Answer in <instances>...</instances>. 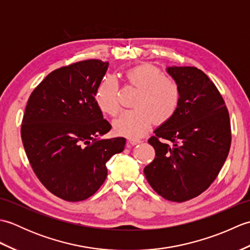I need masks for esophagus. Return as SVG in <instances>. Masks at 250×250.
<instances>
[{"mask_svg":"<svg viewBox=\"0 0 250 250\" xmlns=\"http://www.w3.org/2000/svg\"><path fill=\"white\" fill-rule=\"evenodd\" d=\"M142 143V141L140 139H129V144L130 145H136Z\"/></svg>","mask_w":250,"mask_h":250,"instance_id":"esophagus-1","label":"esophagus"}]
</instances>
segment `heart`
<instances>
[{
    "label": "heart",
    "mask_w": 250,
    "mask_h": 250,
    "mask_svg": "<svg viewBox=\"0 0 250 250\" xmlns=\"http://www.w3.org/2000/svg\"><path fill=\"white\" fill-rule=\"evenodd\" d=\"M125 76L131 84L140 89L134 103L136 108L124 111L114 121V130L121 135L140 137L150 129L153 119L163 124L175 115L180 102V90L176 82L150 64L132 67ZM118 90L114 77H105L100 82L94 101L102 113L109 116L118 113Z\"/></svg>",
    "instance_id": "obj_1"
}]
</instances>
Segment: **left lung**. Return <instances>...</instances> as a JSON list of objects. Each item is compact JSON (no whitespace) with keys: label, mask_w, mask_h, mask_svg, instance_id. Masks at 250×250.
I'll list each match as a JSON object with an SVG mask.
<instances>
[{"label":"left lung","mask_w":250,"mask_h":250,"mask_svg":"<svg viewBox=\"0 0 250 250\" xmlns=\"http://www.w3.org/2000/svg\"><path fill=\"white\" fill-rule=\"evenodd\" d=\"M167 72L178 84L180 102L148 140L156 157L144 174L162 198L185 202L204 192L219 174L231 146L230 117L204 72L194 66H168Z\"/></svg>","instance_id":"1"}]
</instances>
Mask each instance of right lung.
<instances>
[{"mask_svg": "<svg viewBox=\"0 0 250 250\" xmlns=\"http://www.w3.org/2000/svg\"><path fill=\"white\" fill-rule=\"evenodd\" d=\"M108 62L84 60L51 72L31 93L21 139L35 175L58 198L88 199L107 176L111 156L125 149V137L101 139L111 125L94 93Z\"/></svg>", "mask_w": 250, "mask_h": 250, "instance_id": "add662e5", "label": "right lung"}]
</instances>
